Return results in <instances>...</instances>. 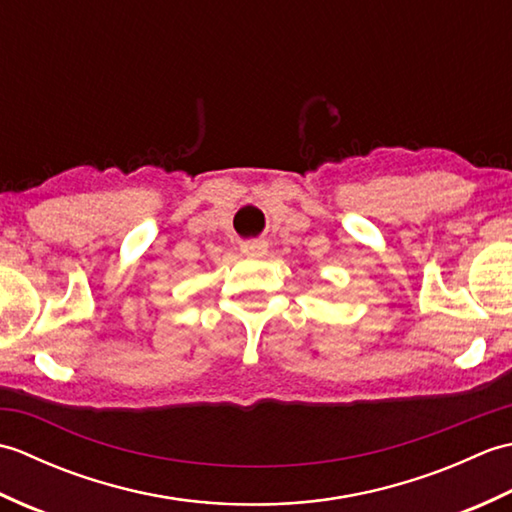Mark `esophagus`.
<instances>
[{
  "mask_svg": "<svg viewBox=\"0 0 512 512\" xmlns=\"http://www.w3.org/2000/svg\"><path fill=\"white\" fill-rule=\"evenodd\" d=\"M242 253L246 257H264L268 253V244L266 242H246V244H242Z\"/></svg>",
  "mask_w": 512,
  "mask_h": 512,
  "instance_id": "1",
  "label": "esophagus"
}]
</instances>
